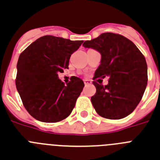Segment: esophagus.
Returning a JSON list of instances; mask_svg holds the SVG:
<instances>
[{
	"mask_svg": "<svg viewBox=\"0 0 160 160\" xmlns=\"http://www.w3.org/2000/svg\"><path fill=\"white\" fill-rule=\"evenodd\" d=\"M84 84H92L91 80H88V79H86V80H84Z\"/></svg>",
	"mask_w": 160,
	"mask_h": 160,
	"instance_id": "1",
	"label": "esophagus"
}]
</instances>
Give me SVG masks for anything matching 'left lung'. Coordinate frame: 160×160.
Segmentation results:
<instances>
[{
    "instance_id": "obj_1",
    "label": "left lung",
    "mask_w": 160,
    "mask_h": 160,
    "mask_svg": "<svg viewBox=\"0 0 160 160\" xmlns=\"http://www.w3.org/2000/svg\"><path fill=\"white\" fill-rule=\"evenodd\" d=\"M101 54V63L93 80L109 78L107 85L94 80L95 94L91 102L97 113L108 119H121L131 114L141 102L148 81L144 55L122 35L104 33L83 43Z\"/></svg>"
}]
</instances>
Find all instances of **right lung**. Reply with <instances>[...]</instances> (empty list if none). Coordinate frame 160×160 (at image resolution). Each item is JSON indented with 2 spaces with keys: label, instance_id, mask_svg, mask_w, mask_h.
I'll use <instances>...</instances> for the list:
<instances>
[{
  "label": "right lung",
  "instance_id": "1",
  "mask_svg": "<svg viewBox=\"0 0 160 160\" xmlns=\"http://www.w3.org/2000/svg\"><path fill=\"white\" fill-rule=\"evenodd\" d=\"M82 42L46 35L19 55L16 89L25 109L35 119L58 122L71 113L84 84L72 76L65 84L58 79V72L68 68L71 54Z\"/></svg>",
  "mask_w": 160,
  "mask_h": 160
}]
</instances>
